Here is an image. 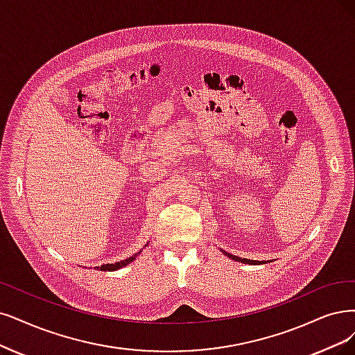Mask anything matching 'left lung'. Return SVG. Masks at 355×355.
Segmentation results:
<instances>
[{"label": "left lung", "instance_id": "obj_1", "mask_svg": "<svg viewBox=\"0 0 355 355\" xmlns=\"http://www.w3.org/2000/svg\"><path fill=\"white\" fill-rule=\"evenodd\" d=\"M224 254H227L228 257H231L232 260H237V261H241V263H248V265H257V263H261L260 260H250V259H241V257H239V256H232V254H230V253H227V252H222Z\"/></svg>", "mask_w": 355, "mask_h": 355}]
</instances>
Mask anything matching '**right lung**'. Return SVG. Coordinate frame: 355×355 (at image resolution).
<instances>
[{
	"label": "right lung",
	"mask_w": 355,
	"mask_h": 355,
	"mask_svg": "<svg viewBox=\"0 0 355 355\" xmlns=\"http://www.w3.org/2000/svg\"><path fill=\"white\" fill-rule=\"evenodd\" d=\"M140 252H141V250H140ZM140 252H137L136 254H133L131 257H127V259H124V260H121V261H116V263L102 265V266H101V270H110V272H112V270H116V269H121V268H124V266L130 265L131 261H133V260L140 254Z\"/></svg>",
	"instance_id": "add662e5"
}]
</instances>
